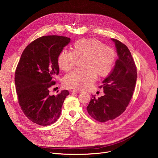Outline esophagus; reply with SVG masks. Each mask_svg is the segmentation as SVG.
Segmentation results:
<instances>
[{
	"mask_svg": "<svg viewBox=\"0 0 158 158\" xmlns=\"http://www.w3.org/2000/svg\"><path fill=\"white\" fill-rule=\"evenodd\" d=\"M73 92L75 93H77V94H80V93H82V91H80V90H77V89H74Z\"/></svg>",
	"mask_w": 158,
	"mask_h": 158,
	"instance_id": "34e87169",
	"label": "esophagus"
}]
</instances>
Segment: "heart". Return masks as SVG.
<instances>
[{
  "label": "heart",
  "mask_w": 158,
  "mask_h": 158,
  "mask_svg": "<svg viewBox=\"0 0 158 158\" xmlns=\"http://www.w3.org/2000/svg\"><path fill=\"white\" fill-rule=\"evenodd\" d=\"M81 60L82 68L67 74L63 84L67 88L85 90L96 79L107 76L115 64V51L96 39H80L73 45V52L63 50L57 58L59 67L64 71L73 68L77 59Z\"/></svg>",
  "instance_id": "heart-1"
}]
</instances>
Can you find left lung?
Returning a JSON list of instances; mask_svg holds the SVG:
<instances>
[{"label":"left lung","instance_id":"8db88e82","mask_svg":"<svg viewBox=\"0 0 158 158\" xmlns=\"http://www.w3.org/2000/svg\"><path fill=\"white\" fill-rule=\"evenodd\" d=\"M115 44L118 59L114 68L102 82L104 95L96 99L92 96L87 106L89 114L105 123L119 116L126 110L132 96L137 80L136 67L127 47L111 39Z\"/></svg>","mask_w":158,"mask_h":158}]
</instances>
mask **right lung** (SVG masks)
Wrapping results in <instances>:
<instances>
[{"label":"right lung","instance_id":"obj_1","mask_svg":"<svg viewBox=\"0 0 158 158\" xmlns=\"http://www.w3.org/2000/svg\"><path fill=\"white\" fill-rule=\"evenodd\" d=\"M71 39L43 36L26 48L18 63L15 84L19 104L26 116L40 126H49L60 117L64 101L69 93L64 90L51 95L50 87L59 73L57 58Z\"/></svg>","mask_w":158,"mask_h":158}]
</instances>
